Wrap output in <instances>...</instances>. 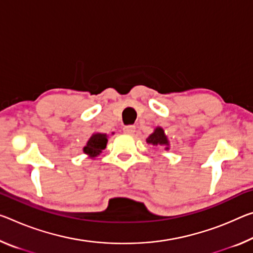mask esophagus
I'll return each mask as SVG.
<instances>
[{"instance_id":"esophagus-1","label":"esophagus","mask_w":253,"mask_h":253,"mask_svg":"<svg viewBox=\"0 0 253 253\" xmlns=\"http://www.w3.org/2000/svg\"><path fill=\"white\" fill-rule=\"evenodd\" d=\"M136 127L134 125H127L124 127V133H126L128 135H133L135 133Z\"/></svg>"}]
</instances>
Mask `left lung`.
I'll return each instance as SVG.
<instances>
[{
    "mask_svg": "<svg viewBox=\"0 0 253 253\" xmlns=\"http://www.w3.org/2000/svg\"><path fill=\"white\" fill-rule=\"evenodd\" d=\"M146 142L150 144H153V145H168L167 136L164 135V131L161 127L156 128L154 133L148 136ZM166 148L168 150V147Z\"/></svg>",
    "mask_w": 253,
    "mask_h": 253,
    "instance_id": "obj_1",
    "label": "left lung"
}]
</instances>
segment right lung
Here are the masks:
<instances>
[{"label":"right lung","instance_id":"1","mask_svg":"<svg viewBox=\"0 0 253 253\" xmlns=\"http://www.w3.org/2000/svg\"><path fill=\"white\" fill-rule=\"evenodd\" d=\"M107 135L105 134H94L87 141L86 146H84L83 151L85 154H89L91 158L99 155L102 150H105L107 145Z\"/></svg>","mask_w":253,"mask_h":253}]
</instances>
